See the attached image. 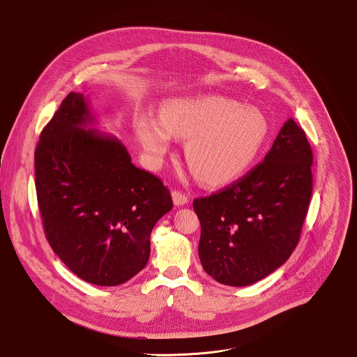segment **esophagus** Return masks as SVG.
<instances>
[{
	"instance_id": "obj_1",
	"label": "esophagus",
	"mask_w": 357,
	"mask_h": 357,
	"mask_svg": "<svg viewBox=\"0 0 357 357\" xmlns=\"http://www.w3.org/2000/svg\"><path fill=\"white\" fill-rule=\"evenodd\" d=\"M172 201L176 206H182V205H186L189 202V197L185 192L174 190L172 192Z\"/></svg>"
}]
</instances>
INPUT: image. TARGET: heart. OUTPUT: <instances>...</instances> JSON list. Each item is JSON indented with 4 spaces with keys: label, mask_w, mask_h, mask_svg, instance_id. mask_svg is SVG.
<instances>
[{
    "label": "heart",
    "mask_w": 357,
    "mask_h": 357,
    "mask_svg": "<svg viewBox=\"0 0 357 357\" xmlns=\"http://www.w3.org/2000/svg\"><path fill=\"white\" fill-rule=\"evenodd\" d=\"M268 135L269 123L261 111L215 95L171 99L160 119L144 115L137 123L138 138L152 165L163 160L172 136L188 139V165L201 182L212 186L246 174Z\"/></svg>",
    "instance_id": "heart-1"
}]
</instances>
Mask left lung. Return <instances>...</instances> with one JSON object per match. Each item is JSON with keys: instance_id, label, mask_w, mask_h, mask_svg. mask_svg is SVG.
I'll list each match as a JSON object with an SVG mask.
<instances>
[{"instance_id": "1", "label": "left lung", "mask_w": 357, "mask_h": 357, "mask_svg": "<svg viewBox=\"0 0 357 357\" xmlns=\"http://www.w3.org/2000/svg\"><path fill=\"white\" fill-rule=\"evenodd\" d=\"M312 152L291 118L262 163L192 201L201 222L198 255L218 282L246 287L273 273L298 246L312 192Z\"/></svg>"}]
</instances>
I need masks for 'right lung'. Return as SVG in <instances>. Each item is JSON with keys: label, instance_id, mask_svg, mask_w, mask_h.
Returning a JSON list of instances; mask_svg holds the SVG:
<instances>
[{"label": "right lung", "instance_id": "add662e5", "mask_svg": "<svg viewBox=\"0 0 357 357\" xmlns=\"http://www.w3.org/2000/svg\"><path fill=\"white\" fill-rule=\"evenodd\" d=\"M96 123L82 93L70 92L42 130L35 188L46 238L84 281L114 287L142 271L151 232L172 209L163 182L132 163L125 145Z\"/></svg>", "mask_w": 357, "mask_h": 357}]
</instances>
